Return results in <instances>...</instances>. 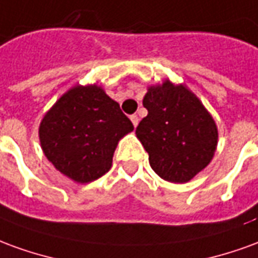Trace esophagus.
<instances>
[{
  "mask_svg": "<svg viewBox=\"0 0 258 258\" xmlns=\"http://www.w3.org/2000/svg\"><path fill=\"white\" fill-rule=\"evenodd\" d=\"M130 118H131V121H133V124H134V127H137V125H138V121H140L138 116H137V114H133Z\"/></svg>",
  "mask_w": 258,
  "mask_h": 258,
  "instance_id": "34e87169",
  "label": "esophagus"
}]
</instances>
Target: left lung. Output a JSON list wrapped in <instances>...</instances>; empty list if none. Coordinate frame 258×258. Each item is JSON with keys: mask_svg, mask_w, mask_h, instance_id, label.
Returning <instances> with one entry per match:
<instances>
[{"mask_svg": "<svg viewBox=\"0 0 258 258\" xmlns=\"http://www.w3.org/2000/svg\"><path fill=\"white\" fill-rule=\"evenodd\" d=\"M142 103L148 116L135 134L149 155L152 170L168 182L190 181L216 153L218 130L213 116L186 85L168 79L148 87Z\"/></svg>", "mask_w": 258, "mask_h": 258, "instance_id": "8db88e82", "label": "left lung"}]
</instances>
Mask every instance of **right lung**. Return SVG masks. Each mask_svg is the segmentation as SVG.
Here are the masks:
<instances>
[{
    "label": "right lung",
    "instance_id": "obj_1",
    "mask_svg": "<svg viewBox=\"0 0 258 258\" xmlns=\"http://www.w3.org/2000/svg\"><path fill=\"white\" fill-rule=\"evenodd\" d=\"M133 130L130 118L101 85L77 84L44 114L38 138L59 173L88 184L110 170L118 141Z\"/></svg>",
    "mask_w": 258,
    "mask_h": 258
}]
</instances>
